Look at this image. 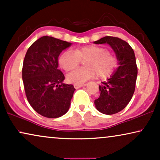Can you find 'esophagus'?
Masks as SVG:
<instances>
[{
    "label": "esophagus",
    "mask_w": 160,
    "mask_h": 160,
    "mask_svg": "<svg viewBox=\"0 0 160 160\" xmlns=\"http://www.w3.org/2000/svg\"><path fill=\"white\" fill-rule=\"evenodd\" d=\"M85 86L84 84H74V87H75L76 89H78V88H81V87Z\"/></svg>",
    "instance_id": "34e87169"
}]
</instances>
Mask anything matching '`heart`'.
I'll return each instance as SVG.
<instances>
[{
  "instance_id": "obj_1",
  "label": "heart",
  "mask_w": 160,
  "mask_h": 160,
  "mask_svg": "<svg viewBox=\"0 0 160 160\" xmlns=\"http://www.w3.org/2000/svg\"><path fill=\"white\" fill-rule=\"evenodd\" d=\"M82 61L84 68L76 69L68 74L67 79L75 84H82L97 74L100 78L108 76L117 66V56L106 48L99 46H87L75 51L67 50L60 56V66L65 71L76 69Z\"/></svg>"
}]
</instances>
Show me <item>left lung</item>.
I'll list each match as a JSON object with an SVG mask.
<instances>
[{
  "label": "left lung",
  "instance_id": "8db88e82",
  "mask_svg": "<svg viewBox=\"0 0 160 160\" xmlns=\"http://www.w3.org/2000/svg\"><path fill=\"white\" fill-rule=\"evenodd\" d=\"M94 43H108L117 55L119 66L100 85V95L95 100V107L100 112L114 114L125 108L135 92L138 68L134 51L128 42L117 37L105 36Z\"/></svg>",
  "mask_w": 160,
  "mask_h": 160
}]
</instances>
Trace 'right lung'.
Returning <instances> with one entry per match:
<instances>
[{
    "mask_svg": "<svg viewBox=\"0 0 160 160\" xmlns=\"http://www.w3.org/2000/svg\"><path fill=\"white\" fill-rule=\"evenodd\" d=\"M71 43L43 36L28 49L23 61L22 80L26 97L37 113L58 118L68 111L75 91L73 85L62 83L58 57Z\"/></svg>",
    "mask_w": 160,
    "mask_h": 160,
    "instance_id": "right-lung-1",
    "label": "right lung"
}]
</instances>
